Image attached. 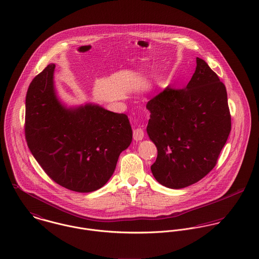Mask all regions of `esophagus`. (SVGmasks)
<instances>
[{
  "mask_svg": "<svg viewBox=\"0 0 259 259\" xmlns=\"http://www.w3.org/2000/svg\"><path fill=\"white\" fill-rule=\"evenodd\" d=\"M144 136H145V134H144L143 128L138 127V128L134 130V140L135 141H137V142L142 141L144 139Z\"/></svg>",
  "mask_w": 259,
  "mask_h": 259,
  "instance_id": "esophagus-1",
  "label": "esophagus"
}]
</instances>
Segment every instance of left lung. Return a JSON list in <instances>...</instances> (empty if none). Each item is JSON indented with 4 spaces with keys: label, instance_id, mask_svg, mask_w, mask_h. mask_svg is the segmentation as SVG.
<instances>
[{
    "label": "left lung",
    "instance_id": "obj_1",
    "mask_svg": "<svg viewBox=\"0 0 259 259\" xmlns=\"http://www.w3.org/2000/svg\"><path fill=\"white\" fill-rule=\"evenodd\" d=\"M147 109L148 138L157 148L150 166L154 179L174 189L203 179L215 166L231 130L226 89L218 74L196 58L185 89L166 88Z\"/></svg>",
    "mask_w": 259,
    "mask_h": 259
}]
</instances>
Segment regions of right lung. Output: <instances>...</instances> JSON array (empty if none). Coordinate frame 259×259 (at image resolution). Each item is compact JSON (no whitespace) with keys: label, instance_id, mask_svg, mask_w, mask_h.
Wrapping results in <instances>:
<instances>
[{"label":"right lung","instance_id":"obj_1","mask_svg":"<svg viewBox=\"0 0 259 259\" xmlns=\"http://www.w3.org/2000/svg\"><path fill=\"white\" fill-rule=\"evenodd\" d=\"M55 64L32 80L26 97V139L45 172L58 185L92 192L111 179L133 131L124 113L85 103L67 106L55 84Z\"/></svg>","mask_w":259,"mask_h":259}]
</instances>
